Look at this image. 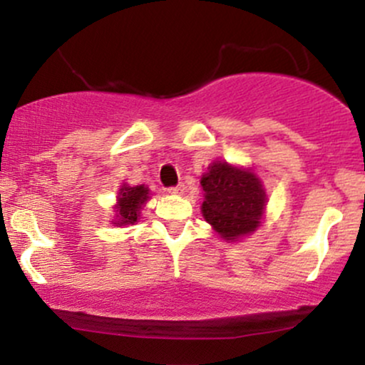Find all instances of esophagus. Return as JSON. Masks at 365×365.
<instances>
[{
	"mask_svg": "<svg viewBox=\"0 0 365 365\" xmlns=\"http://www.w3.org/2000/svg\"><path fill=\"white\" fill-rule=\"evenodd\" d=\"M168 192H170V194L180 195V194H183V192H185V185H183V183H178V185L170 187V188H168Z\"/></svg>",
	"mask_w": 365,
	"mask_h": 365,
	"instance_id": "34e87169",
	"label": "esophagus"
}]
</instances>
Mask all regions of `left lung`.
I'll use <instances>...</instances> for the list:
<instances>
[{
  "label": "left lung",
  "mask_w": 365,
  "mask_h": 365,
  "mask_svg": "<svg viewBox=\"0 0 365 365\" xmlns=\"http://www.w3.org/2000/svg\"><path fill=\"white\" fill-rule=\"evenodd\" d=\"M206 200L202 215L225 240L254 232L266 206V192L250 170L216 161L200 180Z\"/></svg>",
  "instance_id": "obj_1"
}]
</instances>
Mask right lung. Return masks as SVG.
<instances>
[{
	"mask_svg": "<svg viewBox=\"0 0 365 365\" xmlns=\"http://www.w3.org/2000/svg\"><path fill=\"white\" fill-rule=\"evenodd\" d=\"M149 190L144 185L137 187H121L118 194V217L120 221L116 225H132L137 221L142 204L148 200Z\"/></svg>",
	"mask_w": 365,
	"mask_h": 365,
	"instance_id": "add662e5",
	"label": "right lung"
}]
</instances>
